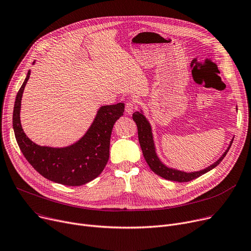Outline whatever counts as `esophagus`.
<instances>
[{
	"label": "esophagus",
	"mask_w": 251,
	"mask_h": 251,
	"mask_svg": "<svg viewBox=\"0 0 251 251\" xmlns=\"http://www.w3.org/2000/svg\"><path fill=\"white\" fill-rule=\"evenodd\" d=\"M137 107V104L134 103L133 101H128L126 103V113L127 114H131L133 109H136Z\"/></svg>",
	"instance_id": "1"
}]
</instances>
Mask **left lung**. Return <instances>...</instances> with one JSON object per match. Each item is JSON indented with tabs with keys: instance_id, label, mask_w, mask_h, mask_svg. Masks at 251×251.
Here are the masks:
<instances>
[{
	"instance_id": "8db88e82",
	"label": "left lung",
	"mask_w": 251,
	"mask_h": 251,
	"mask_svg": "<svg viewBox=\"0 0 251 251\" xmlns=\"http://www.w3.org/2000/svg\"><path fill=\"white\" fill-rule=\"evenodd\" d=\"M132 120L134 121V123L137 124L139 142H140V145H141V148H142V151H143V155H144L145 160L148 163L149 167L151 168V170L153 173H156L157 175H159L160 177H162L166 180L180 182V183L189 182V181L194 180V179L204 175L205 173L209 172L210 170L214 169L217 165H219L221 163V161L224 159V157L226 156V153L228 152L231 145H232L233 139H234L233 138L232 140H231L230 145L227 148V150L225 151V152L220 157V159L217 160L214 164H212L211 166H209V167H207V168H205L204 170H201V171L186 173V172H183V171L169 168L161 162V160L159 159L157 152H156V147H155V143H153L151 125L148 122V120L146 119V117L144 115L142 110L133 112L132 113Z\"/></svg>"
}]
</instances>
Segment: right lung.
Here are the masks:
<instances>
[{
    "label": "right lung",
    "mask_w": 251,
    "mask_h": 251,
    "mask_svg": "<svg viewBox=\"0 0 251 251\" xmlns=\"http://www.w3.org/2000/svg\"><path fill=\"white\" fill-rule=\"evenodd\" d=\"M30 72L17 93L13 111V128L19 148L31 166L50 181L66 186H81L92 181L101 174L108 161L111 130L124 114L125 104L101 106L84 136L69 147L36 145L25 134L20 121L22 95Z\"/></svg>",
    "instance_id": "add662e5"
}]
</instances>
